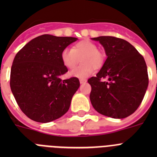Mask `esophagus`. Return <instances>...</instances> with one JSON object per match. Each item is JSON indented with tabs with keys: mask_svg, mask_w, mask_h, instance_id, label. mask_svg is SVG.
<instances>
[{
	"mask_svg": "<svg viewBox=\"0 0 157 157\" xmlns=\"http://www.w3.org/2000/svg\"><path fill=\"white\" fill-rule=\"evenodd\" d=\"M79 82H80V83H81V84H84V83L86 82L87 80L86 79V78H80Z\"/></svg>",
	"mask_w": 157,
	"mask_h": 157,
	"instance_id": "1",
	"label": "esophagus"
}]
</instances>
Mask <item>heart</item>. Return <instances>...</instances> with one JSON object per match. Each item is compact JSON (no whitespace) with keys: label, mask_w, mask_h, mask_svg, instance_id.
Returning <instances> with one entry per match:
<instances>
[{"label":"heart","mask_w":157,"mask_h":157,"mask_svg":"<svg viewBox=\"0 0 157 157\" xmlns=\"http://www.w3.org/2000/svg\"><path fill=\"white\" fill-rule=\"evenodd\" d=\"M80 58L82 64L69 72L71 77H87L92 74L94 68H101L105 62V55L98 50L95 43L89 40L78 41L73 45L71 49L64 48L60 54L62 63L68 69L75 67Z\"/></svg>","instance_id":"obj_1"}]
</instances>
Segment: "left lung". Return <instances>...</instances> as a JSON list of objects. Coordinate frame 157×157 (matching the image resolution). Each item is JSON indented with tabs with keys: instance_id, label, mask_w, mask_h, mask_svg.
<instances>
[{
	"instance_id": "8db88e82",
	"label": "left lung",
	"mask_w": 157,
	"mask_h": 157,
	"mask_svg": "<svg viewBox=\"0 0 157 157\" xmlns=\"http://www.w3.org/2000/svg\"><path fill=\"white\" fill-rule=\"evenodd\" d=\"M104 47L106 60L96 77L88 79L91 86V104L100 114L123 119L135 112L149 85L143 56L126 40L100 36L92 38ZM106 77L107 81L101 79Z\"/></svg>"
}]
</instances>
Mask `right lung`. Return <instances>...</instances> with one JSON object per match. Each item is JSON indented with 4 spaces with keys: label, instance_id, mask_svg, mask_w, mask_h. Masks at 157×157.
Wrapping results in <instances>:
<instances>
[{
    "label": "right lung",
    "instance_id": "1",
    "mask_svg": "<svg viewBox=\"0 0 157 157\" xmlns=\"http://www.w3.org/2000/svg\"><path fill=\"white\" fill-rule=\"evenodd\" d=\"M77 40L43 34L26 44L14 58L11 90L22 112L30 120L48 123L68 111L80 83L75 77L60 78L67 71L60 54Z\"/></svg>",
    "mask_w": 157,
    "mask_h": 157
}]
</instances>
